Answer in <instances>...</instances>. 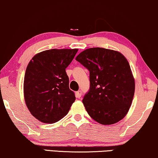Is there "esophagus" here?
<instances>
[{
  "label": "esophagus",
  "mask_w": 158,
  "mask_h": 158,
  "mask_svg": "<svg viewBox=\"0 0 158 158\" xmlns=\"http://www.w3.org/2000/svg\"><path fill=\"white\" fill-rule=\"evenodd\" d=\"M81 96V90L77 91V93H76V97L78 98H80Z\"/></svg>",
  "instance_id": "1"
}]
</instances>
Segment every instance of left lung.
<instances>
[{
	"mask_svg": "<svg viewBox=\"0 0 158 158\" xmlns=\"http://www.w3.org/2000/svg\"><path fill=\"white\" fill-rule=\"evenodd\" d=\"M76 60L89 71V89L82 100L88 114L111 125L125 117L134 96L135 81L125 56L104 48H89Z\"/></svg>",
	"mask_w": 158,
	"mask_h": 158,
	"instance_id": "left-lung-1",
	"label": "left lung"
}]
</instances>
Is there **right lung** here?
<instances>
[{
  "instance_id": "right-lung-1",
  "label": "right lung",
  "mask_w": 158,
  "mask_h": 158,
  "mask_svg": "<svg viewBox=\"0 0 158 158\" xmlns=\"http://www.w3.org/2000/svg\"><path fill=\"white\" fill-rule=\"evenodd\" d=\"M77 49H49L32 58L24 79V97L31 114L44 123H54L67 114L76 97L69 89L65 69Z\"/></svg>"
}]
</instances>
